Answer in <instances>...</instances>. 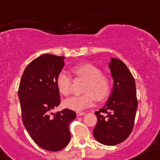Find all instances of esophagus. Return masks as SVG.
<instances>
[{"mask_svg": "<svg viewBox=\"0 0 160 160\" xmlns=\"http://www.w3.org/2000/svg\"><path fill=\"white\" fill-rule=\"evenodd\" d=\"M85 112H77V116H82V115H85Z\"/></svg>", "mask_w": 160, "mask_h": 160, "instance_id": "esophagus-1", "label": "esophagus"}]
</instances>
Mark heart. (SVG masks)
I'll return each mask as SVG.
<instances>
[{"mask_svg":"<svg viewBox=\"0 0 160 160\" xmlns=\"http://www.w3.org/2000/svg\"><path fill=\"white\" fill-rule=\"evenodd\" d=\"M71 71L77 77L87 80L84 87L85 93L74 96L64 101L67 108L76 111L86 109L94 104L95 96L98 100H102L110 91V80L108 77L102 74L99 68L89 63L77 64L71 68ZM58 89L63 96H68L71 91V80L68 73L62 71L56 79Z\"/></svg>","mask_w":160,"mask_h":160,"instance_id":"heart-1","label":"heart"}]
</instances>
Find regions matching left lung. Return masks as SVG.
Returning a JSON list of instances; mask_svg holds the SVG:
<instances>
[{
  "label": "left lung",
  "mask_w": 160,
  "mask_h": 160,
  "mask_svg": "<svg viewBox=\"0 0 160 160\" xmlns=\"http://www.w3.org/2000/svg\"><path fill=\"white\" fill-rule=\"evenodd\" d=\"M108 68L113 87L104 106L95 112L98 122L93 136L102 144L114 146L124 141L132 131L138 99L135 80L126 64L111 58Z\"/></svg>",
  "instance_id": "8db88e82"
}]
</instances>
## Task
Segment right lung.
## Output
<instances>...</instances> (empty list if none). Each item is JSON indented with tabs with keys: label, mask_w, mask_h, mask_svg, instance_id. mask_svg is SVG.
Masks as SVG:
<instances>
[{
	"label": "right lung",
	"mask_w": 160,
	"mask_h": 160,
	"mask_svg": "<svg viewBox=\"0 0 160 160\" xmlns=\"http://www.w3.org/2000/svg\"><path fill=\"white\" fill-rule=\"evenodd\" d=\"M64 59L51 54L34 59L26 68L19 87L24 127L33 141L48 151H59L68 144L69 124L77 117L74 111L68 108L52 112L61 103L56 79Z\"/></svg>",
	"instance_id": "right-lung-1"
}]
</instances>
